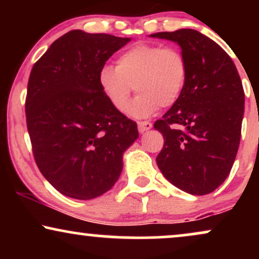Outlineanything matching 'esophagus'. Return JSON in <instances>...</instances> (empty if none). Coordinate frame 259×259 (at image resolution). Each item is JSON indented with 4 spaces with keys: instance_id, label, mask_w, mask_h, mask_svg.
I'll use <instances>...</instances> for the list:
<instances>
[{
    "instance_id": "obj_1",
    "label": "esophagus",
    "mask_w": 259,
    "mask_h": 259,
    "mask_svg": "<svg viewBox=\"0 0 259 259\" xmlns=\"http://www.w3.org/2000/svg\"><path fill=\"white\" fill-rule=\"evenodd\" d=\"M138 127H139L140 133H145L152 127V123H150V121H146V120L138 121Z\"/></svg>"
}]
</instances>
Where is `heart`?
<instances>
[{
    "instance_id": "heart-1",
    "label": "heart",
    "mask_w": 259,
    "mask_h": 259,
    "mask_svg": "<svg viewBox=\"0 0 259 259\" xmlns=\"http://www.w3.org/2000/svg\"><path fill=\"white\" fill-rule=\"evenodd\" d=\"M189 65L177 47L138 44L120 53L117 67L101 68L99 82L117 111H125L134 91L139 96L130 107L135 117H148L158 109L174 106L185 89Z\"/></svg>"
}]
</instances>
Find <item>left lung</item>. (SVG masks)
<instances>
[{"instance_id":"1","label":"left lung","mask_w":259,"mask_h":259,"mask_svg":"<svg viewBox=\"0 0 259 259\" xmlns=\"http://www.w3.org/2000/svg\"><path fill=\"white\" fill-rule=\"evenodd\" d=\"M151 36L177 42L189 65L179 101L153 124L164 138L157 165L178 189L207 195L224 183L236 158L245 108L241 79L230 56L201 32Z\"/></svg>"}]
</instances>
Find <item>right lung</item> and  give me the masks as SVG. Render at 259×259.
<instances>
[{"label": "right lung", "mask_w": 259, "mask_h": 259, "mask_svg": "<svg viewBox=\"0 0 259 259\" xmlns=\"http://www.w3.org/2000/svg\"><path fill=\"white\" fill-rule=\"evenodd\" d=\"M129 37L72 30L32 67L26 126L41 174L57 191L91 200L112 189L138 125L117 111L99 82L101 68Z\"/></svg>", "instance_id": "add662e5"}]
</instances>
